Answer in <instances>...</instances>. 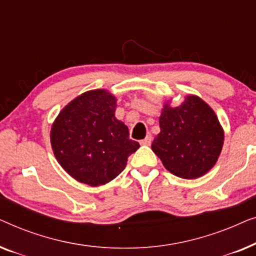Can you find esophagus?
<instances>
[{"instance_id": "esophagus-1", "label": "esophagus", "mask_w": 256, "mask_h": 256, "mask_svg": "<svg viewBox=\"0 0 256 256\" xmlns=\"http://www.w3.org/2000/svg\"><path fill=\"white\" fill-rule=\"evenodd\" d=\"M152 135H148L144 140H142V141H140L142 146H150L152 144Z\"/></svg>"}]
</instances>
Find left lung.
Segmentation results:
<instances>
[{
  "instance_id": "left-lung-1",
  "label": "left lung",
  "mask_w": 256,
  "mask_h": 256,
  "mask_svg": "<svg viewBox=\"0 0 256 256\" xmlns=\"http://www.w3.org/2000/svg\"><path fill=\"white\" fill-rule=\"evenodd\" d=\"M160 134L152 149L174 176L196 180L214 166L224 144V130L211 107L188 96L178 107L164 104Z\"/></svg>"
}]
</instances>
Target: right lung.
Masks as SVG:
<instances>
[{
  "label": "right lung",
  "mask_w": 256,
  "mask_h": 256,
  "mask_svg": "<svg viewBox=\"0 0 256 256\" xmlns=\"http://www.w3.org/2000/svg\"><path fill=\"white\" fill-rule=\"evenodd\" d=\"M116 98L106 90L76 96L51 127L54 154L62 169L80 183L99 186L113 180L140 148L128 127L115 118Z\"/></svg>",
  "instance_id": "obj_1"
}]
</instances>
